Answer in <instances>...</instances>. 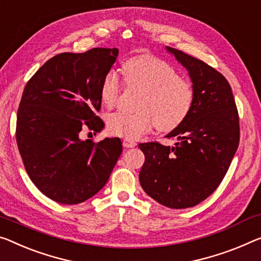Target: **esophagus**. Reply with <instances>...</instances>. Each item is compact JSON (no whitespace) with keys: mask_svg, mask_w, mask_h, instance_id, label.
Segmentation results:
<instances>
[{"mask_svg":"<svg viewBox=\"0 0 261 261\" xmlns=\"http://www.w3.org/2000/svg\"><path fill=\"white\" fill-rule=\"evenodd\" d=\"M123 147L126 148H133L136 146V142L133 141V140H128V139H125L123 140Z\"/></svg>","mask_w":261,"mask_h":261,"instance_id":"34e87169","label":"esophagus"}]
</instances>
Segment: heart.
Here are the masks:
<instances>
[{
    "instance_id": "heart-1",
    "label": "heart",
    "mask_w": 261,
    "mask_h": 261,
    "mask_svg": "<svg viewBox=\"0 0 261 261\" xmlns=\"http://www.w3.org/2000/svg\"><path fill=\"white\" fill-rule=\"evenodd\" d=\"M128 86L143 90L135 113L117 112L107 119L111 134L136 140L154 125L162 132L177 128L187 119L195 101L191 83L178 77L167 62L155 56L132 57L122 66ZM122 92V83L114 71L103 75L100 85V99L108 108L117 105Z\"/></svg>"
}]
</instances>
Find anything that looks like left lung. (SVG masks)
Here are the masks:
<instances>
[{
    "instance_id": "left-lung-1",
    "label": "left lung",
    "mask_w": 261,
    "mask_h": 261,
    "mask_svg": "<svg viewBox=\"0 0 261 261\" xmlns=\"http://www.w3.org/2000/svg\"><path fill=\"white\" fill-rule=\"evenodd\" d=\"M189 72L195 101L187 119L167 138L174 147L140 143L144 163L139 179L148 196L170 209L199 204L217 189L239 144V117L222 73L183 51L167 46Z\"/></svg>"
}]
</instances>
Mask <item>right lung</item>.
Wrapping results in <instances>:
<instances>
[{
	"instance_id": "right-lung-1",
	"label": "right lung",
	"mask_w": 261,
	"mask_h": 261,
	"mask_svg": "<svg viewBox=\"0 0 261 261\" xmlns=\"http://www.w3.org/2000/svg\"><path fill=\"white\" fill-rule=\"evenodd\" d=\"M119 50L94 47L49 59L24 87L16 141L31 181L46 197L79 204L107 183L119 156L120 139L95 143L80 139L84 128L100 132V85Z\"/></svg>"
}]
</instances>
